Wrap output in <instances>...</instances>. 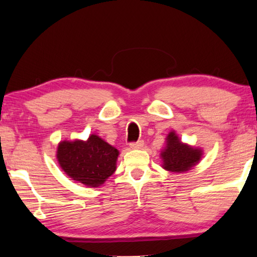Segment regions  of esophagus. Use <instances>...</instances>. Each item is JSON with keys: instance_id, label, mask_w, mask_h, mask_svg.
Wrapping results in <instances>:
<instances>
[{"instance_id": "1", "label": "esophagus", "mask_w": 257, "mask_h": 257, "mask_svg": "<svg viewBox=\"0 0 257 257\" xmlns=\"http://www.w3.org/2000/svg\"><path fill=\"white\" fill-rule=\"evenodd\" d=\"M144 145H145L144 140H138V141H136V143L130 144V148H132V149H141L144 147Z\"/></svg>"}]
</instances>
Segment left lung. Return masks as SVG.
I'll return each mask as SVG.
<instances>
[{
  "label": "left lung",
  "instance_id": "1",
  "mask_svg": "<svg viewBox=\"0 0 257 257\" xmlns=\"http://www.w3.org/2000/svg\"><path fill=\"white\" fill-rule=\"evenodd\" d=\"M201 156L200 149L182 144L176 134L170 133L167 137L166 149L161 154L162 167L171 172H184L195 166L200 161Z\"/></svg>",
  "mask_w": 257,
  "mask_h": 257
}]
</instances>
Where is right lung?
<instances>
[{"label": "right lung", "instance_id": "1", "mask_svg": "<svg viewBox=\"0 0 257 257\" xmlns=\"http://www.w3.org/2000/svg\"><path fill=\"white\" fill-rule=\"evenodd\" d=\"M119 152L96 135L87 141H62L57 148L59 166L68 177L91 188L102 184L116 170Z\"/></svg>", "mask_w": 257, "mask_h": 257}]
</instances>
